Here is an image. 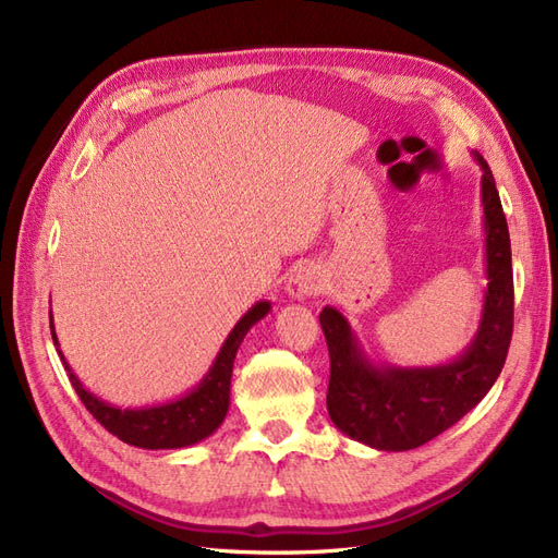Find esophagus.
Masks as SVG:
<instances>
[{
	"mask_svg": "<svg viewBox=\"0 0 558 558\" xmlns=\"http://www.w3.org/2000/svg\"><path fill=\"white\" fill-rule=\"evenodd\" d=\"M320 291H324V277H320L316 265H298L286 281V293L293 300H307Z\"/></svg>",
	"mask_w": 558,
	"mask_h": 558,
	"instance_id": "1",
	"label": "esophagus"
}]
</instances>
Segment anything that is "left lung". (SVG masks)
Returning a JSON list of instances; mask_svg holds the SVG:
<instances>
[{"instance_id": "obj_1", "label": "left lung", "mask_w": 558, "mask_h": 558, "mask_svg": "<svg viewBox=\"0 0 558 558\" xmlns=\"http://www.w3.org/2000/svg\"><path fill=\"white\" fill-rule=\"evenodd\" d=\"M482 170L486 289L470 344L447 363L396 365L369 359L349 318L332 305L318 314L330 353L328 414L351 440L379 451H408L430 442L492 391L512 340V248L492 167Z\"/></svg>"}]
</instances>
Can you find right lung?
Returning a JSON list of instances; mask_svg holds the SVG:
<instances>
[{"label": "right lung", "mask_w": 558, "mask_h": 558, "mask_svg": "<svg viewBox=\"0 0 558 558\" xmlns=\"http://www.w3.org/2000/svg\"><path fill=\"white\" fill-rule=\"evenodd\" d=\"M269 310H272V302L269 300H260L256 305H251V310L228 332L226 342L218 349L214 363L207 369V375L202 377L191 391H185L183 396L167 402L144 404V408H118V404H111L90 393L74 375V369L60 351L53 314H50V335H53L58 356L66 369V375H70V381L81 402L86 404V410L111 435L140 449H183L207 440V437L223 424L230 408V379L234 356H238V349L244 342L246 332L256 326L260 318H265Z\"/></svg>", "instance_id": "obj_1"}]
</instances>
